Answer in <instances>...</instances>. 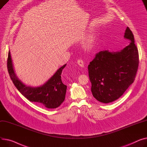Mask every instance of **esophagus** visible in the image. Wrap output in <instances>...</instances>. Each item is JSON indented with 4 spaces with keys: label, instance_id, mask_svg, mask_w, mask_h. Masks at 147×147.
Listing matches in <instances>:
<instances>
[{
    "label": "esophagus",
    "instance_id": "34e87169",
    "mask_svg": "<svg viewBox=\"0 0 147 147\" xmlns=\"http://www.w3.org/2000/svg\"><path fill=\"white\" fill-rule=\"evenodd\" d=\"M77 63L78 64V65L81 67H84V62L83 60H81V59H78L77 60Z\"/></svg>",
    "mask_w": 147,
    "mask_h": 147
}]
</instances>
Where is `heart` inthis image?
Segmentation results:
<instances>
[{
  "label": "heart",
  "instance_id": "heart-1",
  "mask_svg": "<svg viewBox=\"0 0 147 147\" xmlns=\"http://www.w3.org/2000/svg\"><path fill=\"white\" fill-rule=\"evenodd\" d=\"M94 37L93 35L90 36L85 42V47L87 49H91L94 46Z\"/></svg>",
  "mask_w": 147,
  "mask_h": 147
}]
</instances>
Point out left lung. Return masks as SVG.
I'll use <instances>...</instances> for the list:
<instances>
[{"label":"left lung","mask_w":147,"mask_h":147,"mask_svg":"<svg viewBox=\"0 0 147 147\" xmlns=\"http://www.w3.org/2000/svg\"><path fill=\"white\" fill-rule=\"evenodd\" d=\"M124 37L131 41L128 46L118 51H101L88 65L91 92L100 102L109 103L116 100L135 80L139 54L134 34L129 27Z\"/></svg>","instance_id":"1"}]
</instances>
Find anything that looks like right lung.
<instances>
[{
  "mask_svg": "<svg viewBox=\"0 0 147 147\" xmlns=\"http://www.w3.org/2000/svg\"><path fill=\"white\" fill-rule=\"evenodd\" d=\"M66 65V64L58 69L56 73L43 85L36 87H31L24 84L16 75L10 51L8 53L7 71L16 88L30 101L48 109L57 108L65 100L67 86L62 81L61 74Z\"/></svg>",
  "mask_w": 147,
  "mask_h": 147,
  "instance_id": "right-lung-1",
  "label": "right lung"
}]
</instances>
